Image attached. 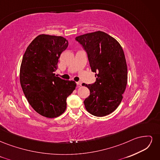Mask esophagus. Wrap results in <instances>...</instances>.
I'll list each match as a JSON object with an SVG mask.
<instances>
[{
	"mask_svg": "<svg viewBox=\"0 0 160 160\" xmlns=\"http://www.w3.org/2000/svg\"><path fill=\"white\" fill-rule=\"evenodd\" d=\"M77 83V86H78V87H80V86L81 85V84H82V83H81V82H80V81H78V82H77V83Z\"/></svg>",
	"mask_w": 160,
	"mask_h": 160,
	"instance_id": "34e87169",
	"label": "esophagus"
}]
</instances>
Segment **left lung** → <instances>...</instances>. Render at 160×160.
<instances>
[{
	"mask_svg": "<svg viewBox=\"0 0 160 160\" xmlns=\"http://www.w3.org/2000/svg\"><path fill=\"white\" fill-rule=\"evenodd\" d=\"M88 55L96 81L83 84L90 91L84 101L89 113L103 117L118 108L128 82V67L122 46L102 31L85 34L75 38Z\"/></svg>",
	"mask_w": 160,
	"mask_h": 160,
	"instance_id": "8db88e82",
	"label": "left lung"
}]
</instances>
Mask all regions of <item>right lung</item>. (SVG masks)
<instances>
[{"instance_id": "right-lung-1", "label": "right lung", "mask_w": 160, "mask_h": 160, "mask_svg": "<svg viewBox=\"0 0 160 160\" xmlns=\"http://www.w3.org/2000/svg\"><path fill=\"white\" fill-rule=\"evenodd\" d=\"M68 47L62 37L40 35L34 39L23 55L20 82L28 102L36 112L48 118L64 113L66 100L75 89L73 81L55 75L62 52Z\"/></svg>"}]
</instances>
